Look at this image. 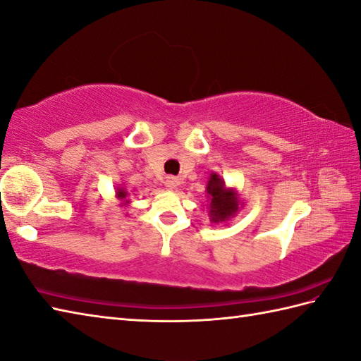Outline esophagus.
<instances>
[{"instance_id":"1","label":"esophagus","mask_w":361,"mask_h":361,"mask_svg":"<svg viewBox=\"0 0 361 361\" xmlns=\"http://www.w3.org/2000/svg\"><path fill=\"white\" fill-rule=\"evenodd\" d=\"M176 185H178V180L176 178H173V176H169V178L166 180V186L167 188H171V189H173Z\"/></svg>"}]
</instances>
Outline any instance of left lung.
Masks as SVG:
<instances>
[{
  "label": "left lung",
  "mask_w": 361,
  "mask_h": 361,
  "mask_svg": "<svg viewBox=\"0 0 361 361\" xmlns=\"http://www.w3.org/2000/svg\"><path fill=\"white\" fill-rule=\"evenodd\" d=\"M206 192L209 198V217L214 224H224L239 211V195L234 189L226 188L217 173H211Z\"/></svg>",
  "instance_id": "obj_1"
}]
</instances>
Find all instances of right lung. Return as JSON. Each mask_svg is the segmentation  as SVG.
<instances>
[{"label":"right lung","mask_w":361,"mask_h":361,"mask_svg":"<svg viewBox=\"0 0 361 361\" xmlns=\"http://www.w3.org/2000/svg\"><path fill=\"white\" fill-rule=\"evenodd\" d=\"M116 197L119 198V200H126L127 198V190L124 189V188H118V190H116ZM126 203H128V200H126Z\"/></svg>","instance_id":"1"}]
</instances>
